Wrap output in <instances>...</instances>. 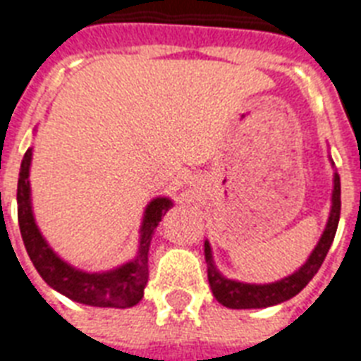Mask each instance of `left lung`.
Listing matches in <instances>:
<instances>
[{"instance_id": "left-lung-1", "label": "left lung", "mask_w": 361, "mask_h": 361, "mask_svg": "<svg viewBox=\"0 0 361 361\" xmlns=\"http://www.w3.org/2000/svg\"><path fill=\"white\" fill-rule=\"evenodd\" d=\"M339 215H341V180L336 172L334 176V192H331V212L319 243L307 258V262L302 268L294 271L285 279L275 281L269 285H249V283H238V281L226 279L217 271L212 258V247L206 241L204 252H206V264H208V281L214 292L215 300L223 303L225 307L231 309H260L277 305L286 300L294 298L300 290L305 288L309 281L313 279L314 274L324 262L326 255L330 251V245L336 238L337 225H339Z\"/></svg>"}]
</instances>
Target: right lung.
<instances>
[{
    "instance_id": "add662e5",
    "label": "right lung",
    "mask_w": 361,
    "mask_h": 361,
    "mask_svg": "<svg viewBox=\"0 0 361 361\" xmlns=\"http://www.w3.org/2000/svg\"><path fill=\"white\" fill-rule=\"evenodd\" d=\"M33 149L24 153L18 174V189H16V204H18L20 234L24 240L25 251L42 279L52 286L54 290L61 292L73 302L93 305V307H133L144 296V286L147 283V251L152 241L153 231L159 221L172 206L169 198H153L144 212V221L140 228L138 252L130 262L120 268L103 271V274H87L82 269L73 268L71 264L56 255L42 238L33 219L30 197V164Z\"/></svg>"
}]
</instances>
